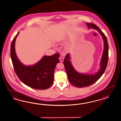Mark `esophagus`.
<instances>
[{
    "label": "esophagus",
    "instance_id": "esophagus-1",
    "mask_svg": "<svg viewBox=\"0 0 121 121\" xmlns=\"http://www.w3.org/2000/svg\"><path fill=\"white\" fill-rule=\"evenodd\" d=\"M59 60H60V62H63V60H64V59H63L62 57H61L59 58Z\"/></svg>",
    "mask_w": 121,
    "mask_h": 121
}]
</instances>
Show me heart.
<instances>
[{
	"mask_svg": "<svg viewBox=\"0 0 121 121\" xmlns=\"http://www.w3.org/2000/svg\"><path fill=\"white\" fill-rule=\"evenodd\" d=\"M64 35H61V36H59L58 37H57L56 41L57 42L60 43L62 42V40L64 39Z\"/></svg>",
	"mask_w": 121,
	"mask_h": 121,
	"instance_id": "b5f03b06",
	"label": "heart"
}]
</instances>
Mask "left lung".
<instances>
[{
  "label": "left lung",
  "mask_w": 121,
  "mask_h": 121,
  "mask_svg": "<svg viewBox=\"0 0 121 121\" xmlns=\"http://www.w3.org/2000/svg\"><path fill=\"white\" fill-rule=\"evenodd\" d=\"M88 29L92 28L96 30L102 36L104 43V49L100 63V68L95 74H85L77 71L72 65L70 59V54L65 56L64 60V65L68 78L70 83L75 87L83 88L92 85L100 78L107 68L108 60V40L104 34L98 26L93 23H86Z\"/></svg>",
  "instance_id": "obj_1"
}]
</instances>
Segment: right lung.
<instances>
[{
  "label": "right lung",
  "mask_w": 121,
  "mask_h": 121,
  "mask_svg": "<svg viewBox=\"0 0 121 121\" xmlns=\"http://www.w3.org/2000/svg\"><path fill=\"white\" fill-rule=\"evenodd\" d=\"M19 32L14 38L10 46V56L13 68L20 81L31 88L43 90L50 88L54 82L56 65L60 62L59 54L43 56L38 62L26 65L20 62L16 55L15 43Z\"/></svg>",
  "instance_id": "1"
}]
</instances>
